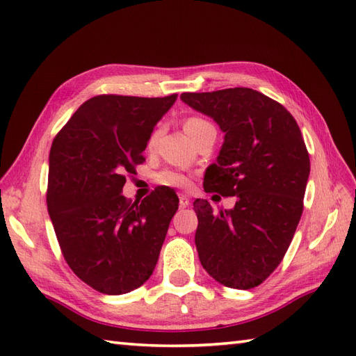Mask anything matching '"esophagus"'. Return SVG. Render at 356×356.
Here are the masks:
<instances>
[{
	"instance_id": "34e87169",
	"label": "esophagus",
	"mask_w": 356,
	"mask_h": 356,
	"mask_svg": "<svg viewBox=\"0 0 356 356\" xmlns=\"http://www.w3.org/2000/svg\"><path fill=\"white\" fill-rule=\"evenodd\" d=\"M179 205H180V208H186V207H190V199H188L186 195H180V199H179Z\"/></svg>"
}]
</instances>
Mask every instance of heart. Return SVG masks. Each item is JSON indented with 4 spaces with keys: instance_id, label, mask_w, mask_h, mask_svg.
<instances>
[{
    "instance_id": "obj_1",
    "label": "heart",
    "mask_w": 356,
    "mask_h": 356,
    "mask_svg": "<svg viewBox=\"0 0 356 356\" xmlns=\"http://www.w3.org/2000/svg\"><path fill=\"white\" fill-rule=\"evenodd\" d=\"M184 127H185V131L190 134L193 139H195L202 131H205L207 128L213 127V125H211L207 119L199 118V116H191L185 120ZM157 134H159V131H154L153 134H151V138L148 140L149 147L154 145ZM156 180H157V184L165 185V186H171V188H185L190 185V176H188L186 172L180 171V170H172V168H166L161 172H157Z\"/></svg>"
}]
</instances>
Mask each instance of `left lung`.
I'll return each instance as SVG.
<instances>
[{"label":"left lung","instance_id":"1","mask_svg":"<svg viewBox=\"0 0 356 356\" xmlns=\"http://www.w3.org/2000/svg\"><path fill=\"white\" fill-rule=\"evenodd\" d=\"M180 97L225 133L203 190L237 197L236 207L218 213L208 200L194 202L200 263L223 286L252 289L282 263L303 214L311 171L305 139L291 113L257 90L236 87Z\"/></svg>","mask_w":356,"mask_h":356}]
</instances>
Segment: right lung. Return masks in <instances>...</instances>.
Here are the masks:
<instances>
[{
	"label": "right lung",
	"mask_w": 356,
	"mask_h": 356,
	"mask_svg": "<svg viewBox=\"0 0 356 356\" xmlns=\"http://www.w3.org/2000/svg\"><path fill=\"white\" fill-rule=\"evenodd\" d=\"M177 95H99L74 111L53 139L47 209L59 248L82 282L107 295L127 293L153 274L179 199L157 186L142 202L124 197L127 174Z\"/></svg>",
	"instance_id": "right-lung-1"
}]
</instances>
